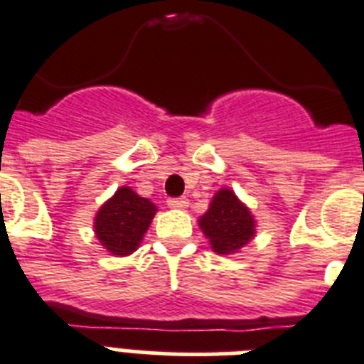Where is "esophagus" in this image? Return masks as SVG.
<instances>
[{"instance_id": "obj_1", "label": "esophagus", "mask_w": 364, "mask_h": 364, "mask_svg": "<svg viewBox=\"0 0 364 364\" xmlns=\"http://www.w3.org/2000/svg\"><path fill=\"white\" fill-rule=\"evenodd\" d=\"M168 207H172V209H187L188 200L185 196H183V198H170V200H168Z\"/></svg>"}]
</instances>
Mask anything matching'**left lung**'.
Wrapping results in <instances>:
<instances>
[{
	"label": "left lung",
	"instance_id": "1",
	"mask_svg": "<svg viewBox=\"0 0 364 364\" xmlns=\"http://www.w3.org/2000/svg\"><path fill=\"white\" fill-rule=\"evenodd\" d=\"M198 225L209 240L213 252L218 255L239 253L257 233V222L250 207L228 187L215 192L209 209L200 216Z\"/></svg>",
	"mask_w": 364,
	"mask_h": 364
}]
</instances>
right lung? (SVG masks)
Listing matches in <instances>:
<instances>
[{"instance_id": "right-lung-1", "label": "right lung", "mask_w": 364, "mask_h": 364, "mask_svg": "<svg viewBox=\"0 0 364 364\" xmlns=\"http://www.w3.org/2000/svg\"><path fill=\"white\" fill-rule=\"evenodd\" d=\"M157 205L139 196L131 187H120L97 209L94 235L114 257H127L136 252L144 239Z\"/></svg>"}]
</instances>
